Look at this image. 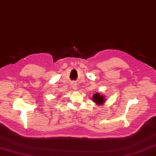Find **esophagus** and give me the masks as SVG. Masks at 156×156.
Segmentation results:
<instances>
[{
	"mask_svg": "<svg viewBox=\"0 0 156 156\" xmlns=\"http://www.w3.org/2000/svg\"><path fill=\"white\" fill-rule=\"evenodd\" d=\"M75 88H76V87H74V89H75Z\"/></svg>",
	"mask_w": 156,
	"mask_h": 156,
	"instance_id": "esophagus-1",
	"label": "esophagus"
}]
</instances>
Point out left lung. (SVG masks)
Wrapping results in <instances>:
<instances>
[{"instance_id":"1","label":"left lung","mask_w":156,"mask_h":156,"mask_svg":"<svg viewBox=\"0 0 156 156\" xmlns=\"http://www.w3.org/2000/svg\"><path fill=\"white\" fill-rule=\"evenodd\" d=\"M92 101L98 105H102L105 102L104 97H103V95H100V93H96L94 94L92 96Z\"/></svg>"}]
</instances>
